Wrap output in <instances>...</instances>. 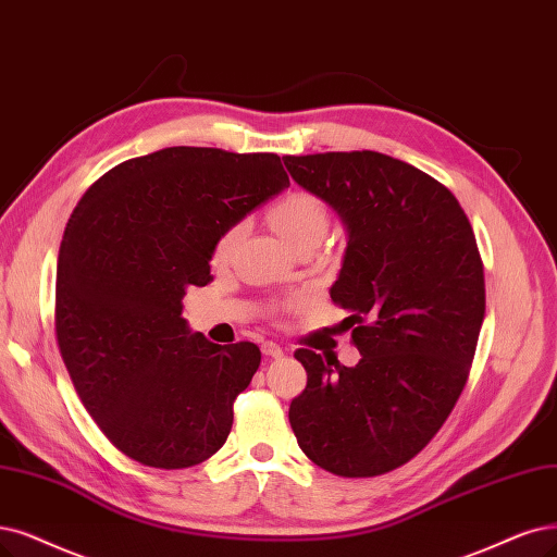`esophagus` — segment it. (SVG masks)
I'll use <instances>...</instances> for the list:
<instances>
[{
  "instance_id": "obj_1",
  "label": "esophagus",
  "mask_w": 557,
  "mask_h": 557,
  "mask_svg": "<svg viewBox=\"0 0 557 557\" xmlns=\"http://www.w3.org/2000/svg\"><path fill=\"white\" fill-rule=\"evenodd\" d=\"M261 351H263V356H268V358H282V356H284L282 346L275 344V342H263V344H261Z\"/></svg>"
}]
</instances>
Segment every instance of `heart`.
I'll use <instances>...</instances> for the list:
<instances>
[{
  "instance_id": "b5f03b06",
  "label": "heart",
  "mask_w": 557,
  "mask_h": 557,
  "mask_svg": "<svg viewBox=\"0 0 557 557\" xmlns=\"http://www.w3.org/2000/svg\"><path fill=\"white\" fill-rule=\"evenodd\" d=\"M268 218H271L275 232L289 243L294 250L305 243H321V238L327 232V224H331V215H327L325 203L312 193H289L273 206ZM240 236L243 224L230 226V230L220 236L213 250L215 265H222L232 259Z\"/></svg>"
}]
</instances>
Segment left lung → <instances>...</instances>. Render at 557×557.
<instances>
[{
	"label": "left lung",
	"mask_w": 557,
	"mask_h": 557,
	"mask_svg": "<svg viewBox=\"0 0 557 557\" xmlns=\"http://www.w3.org/2000/svg\"><path fill=\"white\" fill-rule=\"evenodd\" d=\"M339 215L346 250L331 298L351 314L356 367L298 348L307 387L289 422L339 478H374L436 436L466 385L484 321L472 226L443 183L376 151L282 158Z\"/></svg>",
	"instance_id": "left-lung-1"
}]
</instances>
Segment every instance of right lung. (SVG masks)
I'll return each instance as SVG.
<instances>
[{"label":"right lung","instance_id":"add662e5","mask_svg":"<svg viewBox=\"0 0 557 557\" xmlns=\"http://www.w3.org/2000/svg\"><path fill=\"white\" fill-rule=\"evenodd\" d=\"M289 188L280 156L170 147L102 174L57 261V342L77 395L123 455L190 468L224 445L259 346H220L181 317L220 236Z\"/></svg>","mask_w":557,"mask_h":557}]
</instances>
